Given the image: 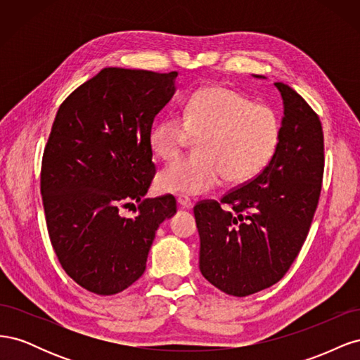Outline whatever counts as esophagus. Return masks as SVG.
Returning a JSON list of instances; mask_svg holds the SVG:
<instances>
[{"mask_svg": "<svg viewBox=\"0 0 360 360\" xmlns=\"http://www.w3.org/2000/svg\"><path fill=\"white\" fill-rule=\"evenodd\" d=\"M177 202L183 207V209H191L192 207V201L188 197H184V195H180V197L177 198Z\"/></svg>", "mask_w": 360, "mask_h": 360, "instance_id": "esophagus-1", "label": "esophagus"}]
</instances>
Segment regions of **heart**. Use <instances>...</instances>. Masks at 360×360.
<instances>
[{
	"label": "heart",
	"mask_w": 360,
	"mask_h": 360,
	"mask_svg": "<svg viewBox=\"0 0 360 360\" xmlns=\"http://www.w3.org/2000/svg\"><path fill=\"white\" fill-rule=\"evenodd\" d=\"M282 123L275 108L255 103L224 85H205L184 102L181 117L160 118L150 132V148L163 160L177 158L191 136L197 155L171 162L158 176L163 192L200 195L222 176L246 183L263 172L281 143Z\"/></svg>",
	"instance_id": "1"
}]
</instances>
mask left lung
<instances>
[{"label": "left lung", "mask_w": 360, "mask_h": 360, "mask_svg": "<svg viewBox=\"0 0 360 360\" xmlns=\"http://www.w3.org/2000/svg\"><path fill=\"white\" fill-rule=\"evenodd\" d=\"M275 86L284 101V118L274 159L221 201L204 200L193 207L201 274L237 297L269 288L287 274L307 240L321 192L320 118L291 86Z\"/></svg>", "instance_id": "1"}]
</instances>
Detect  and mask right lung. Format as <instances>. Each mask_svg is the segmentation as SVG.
Wrapping results in <instances>:
<instances>
[{
  "mask_svg": "<svg viewBox=\"0 0 360 360\" xmlns=\"http://www.w3.org/2000/svg\"><path fill=\"white\" fill-rule=\"evenodd\" d=\"M177 75L106 68L53 120L40 172L49 238L64 271L101 296L143 276L156 230L177 212L169 193L144 198L156 174L151 126ZM134 202L136 217H122Z\"/></svg>",
  "mask_w": 360,
  "mask_h": 360,
  "instance_id": "1",
  "label": "right lung"
}]
</instances>
